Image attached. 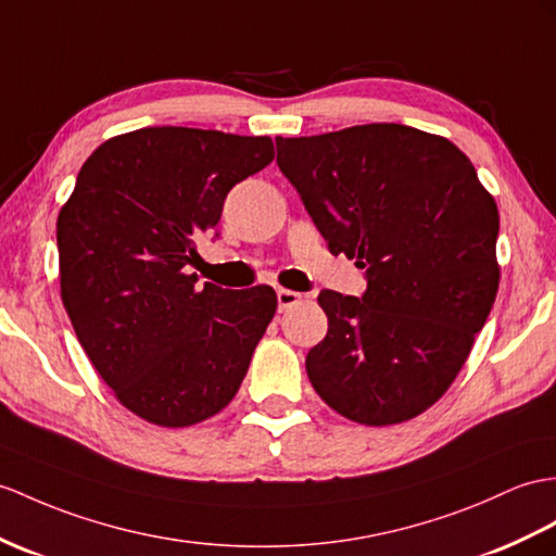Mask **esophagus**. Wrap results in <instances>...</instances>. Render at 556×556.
Wrapping results in <instances>:
<instances>
[{"label":"esophagus","instance_id":"34e87169","mask_svg":"<svg viewBox=\"0 0 556 556\" xmlns=\"http://www.w3.org/2000/svg\"><path fill=\"white\" fill-rule=\"evenodd\" d=\"M276 296H278V308L280 311H286V308L294 306L296 302H302V294L294 292V290H278Z\"/></svg>","mask_w":556,"mask_h":556}]
</instances>
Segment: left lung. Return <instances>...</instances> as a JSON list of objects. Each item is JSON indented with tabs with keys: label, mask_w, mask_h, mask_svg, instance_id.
<instances>
[{
	"label": "left lung",
	"mask_w": 556,
	"mask_h": 556,
	"mask_svg": "<svg viewBox=\"0 0 556 556\" xmlns=\"http://www.w3.org/2000/svg\"><path fill=\"white\" fill-rule=\"evenodd\" d=\"M276 146L330 252L368 280L361 300L318 294L328 334L308 351V380L354 422H405L445 394L491 314L495 200L457 146L394 122Z\"/></svg>",
	"instance_id": "obj_1"
}]
</instances>
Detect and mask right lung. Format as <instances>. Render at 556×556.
<instances>
[{
  "label": "right lung",
  "instance_id": "1",
  "mask_svg": "<svg viewBox=\"0 0 556 556\" xmlns=\"http://www.w3.org/2000/svg\"><path fill=\"white\" fill-rule=\"evenodd\" d=\"M268 137L143 127L101 143L59 224L61 296L79 344L117 401L188 427L226 408L276 292L224 290L188 266L231 188L274 160Z\"/></svg>",
  "mask_w": 556,
  "mask_h": 556
}]
</instances>
